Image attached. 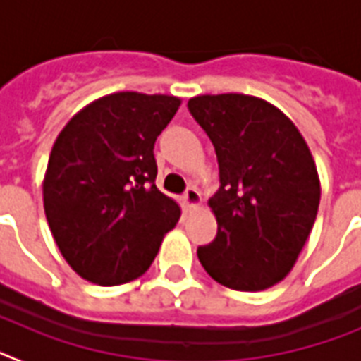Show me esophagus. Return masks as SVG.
<instances>
[{"mask_svg": "<svg viewBox=\"0 0 361 361\" xmlns=\"http://www.w3.org/2000/svg\"><path fill=\"white\" fill-rule=\"evenodd\" d=\"M183 200H184V206H186V208H199L200 206V193L199 191L195 190V188H188L186 190V193H184V197H183Z\"/></svg>", "mask_w": 361, "mask_h": 361, "instance_id": "obj_1", "label": "esophagus"}]
</instances>
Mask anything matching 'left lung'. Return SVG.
<instances>
[{
    "instance_id": "left-lung-1",
    "label": "left lung",
    "mask_w": 361,
    "mask_h": 361,
    "mask_svg": "<svg viewBox=\"0 0 361 361\" xmlns=\"http://www.w3.org/2000/svg\"><path fill=\"white\" fill-rule=\"evenodd\" d=\"M188 108L215 146L220 177L208 200L216 237L197 250L200 264L226 288L264 291L288 276L311 233L317 164L293 121L264 99L197 95Z\"/></svg>"
}]
</instances>
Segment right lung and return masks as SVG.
<instances>
[{
	"label": "right lung",
	"mask_w": 361,
	"mask_h": 361,
	"mask_svg": "<svg viewBox=\"0 0 361 361\" xmlns=\"http://www.w3.org/2000/svg\"><path fill=\"white\" fill-rule=\"evenodd\" d=\"M180 106L173 95L117 92L66 123L43 180L44 215L79 276L119 286L145 275L180 208L155 186L153 145Z\"/></svg>",
	"instance_id": "right-lung-1"
}]
</instances>
